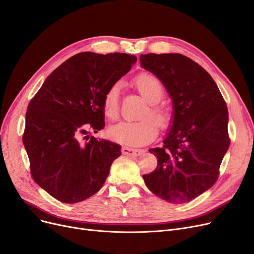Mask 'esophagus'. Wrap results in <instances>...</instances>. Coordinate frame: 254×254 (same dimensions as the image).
<instances>
[{
	"instance_id": "obj_1",
	"label": "esophagus",
	"mask_w": 254,
	"mask_h": 254,
	"mask_svg": "<svg viewBox=\"0 0 254 254\" xmlns=\"http://www.w3.org/2000/svg\"><path fill=\"white\" fill-rule=\"evenodd\" d=\"M121 151H123L124 154H127V156H129V157H139L140 154L143 152L142 149H134V148L127 147V146L121 148Z\"/></svg>"
}]
</instances>
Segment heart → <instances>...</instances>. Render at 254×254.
<instances>
[{
  "mask_svg": "<svg viewBox=\"0 0 254 254\" xmlns=\"http://www.w3.org/2000/svg\"><path fill=\"white\" fill-rule=\"evenodd\" d=\"M136 85L140 93L150 104L148 110L139 121H121L109 128V136L116 142L127 146H141L151 142L158 135V127L148 117L150 116L161 127L169 123V113L165 108L156 105L164 95L162 83L156 76L149 73L140 74ZM121 83L115 82L109 87L104 101V113L110 120H115L119 113V94Z\"/></svg>",
  "mask_w": 254,
  "mask_h": 254,
  "instance_id": "b5f03b06",
  "label": "heart"
}]
</instances>
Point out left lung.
<instances>
[{
  "label": "left lung",
  "instance_id": "obj_1",
  "mask_svg": "<svg viewBox=\"0 0 254 254\" xmlns=\"http://www.w3.org/2000/svg\"><path fill=\"white\" fill-rule=\"evenodd\" d=\"M140 63L162 82L173 107L163 146L149 149L158 166L143 180L164 200L189 202L218 180L230 143L226 103L209 73L181 54L141 55Z\"/></svg>",
  "mask_w": 254,
  "mask_h": 254
}]
</instances>
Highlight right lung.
<instances>
[{"label":"right lung","instance_id":"1","mask_svg":"<svg viewBox=\"0 0 254 254\" xmlns=\"http://www.w3.org/2000/svg\"><path fill=\"white\" fill-rule=\"evenodd\" d=\"M137 57L84 52L63 62L29 103L23 143L33 180L51 196L75 203L100 190L120 154L114 142L85 136L105 127L109 87L127 73Z\"/></svg>","mask_w":254,"mask_h":254}]
</instances>
